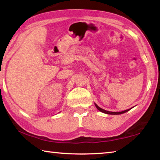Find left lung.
<instances>
[{"mask_svg":"<svg viewBox=\"0 0 160 160\" xmlns=\"http://www.w3.org/2000/svg\"><path fill=\"white\" fill-rule=\"evenodd\" d=\"M95 107H97V109H98L100 112H102L104 113H107V114H113V115H117V114H121V113H126L127 112H128L130 109H127L125 111H123V112H109V111H106L104 109H102V108H100L99 107L97 106V105L95 104Z\"/></svg>","mask_w":160,"mask_h":160,"instance_id":"8db88e82","label":"left lung"}]
</instances>
